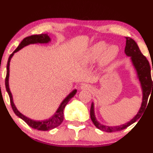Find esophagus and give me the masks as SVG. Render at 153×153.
I'll return each mask as SVG.
<instances>
[{
    "mask_svg": "<svg viewBox=\"0 0 153 153\" xmlns=\"http://www.w3.org/2000/svg\"><path fill=\"white\" fill-rule=\"evenodd\" d=\"M80 88H81L82 90H91L92 89V86L88 84H83Z\"/></svg>",
    "mask_w": 153,
    "mask_h": 153,
    "instance_id": "34e87169",
    "label": "esophagus"
}]
</instances>
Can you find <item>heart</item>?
Returning <instances> with one entry per match:
<instances>
[{"label":"heart","instance_id":"b5f03b06","mask_svg":"<svg viewBox=\"0 0 153 153\" xmlns=\"http://www.w3.org/2000/svg\"><path fill=\"white\" fill-rule=\"evenodd\" d=\"M107 43L101 41L92 45L85 53V59L88 62H93L101 56V62L106 63L115 58L119 53V47L117 45L108 47Z\"/></svg>","mask_w":153,"mask_h":153}]
</instances>
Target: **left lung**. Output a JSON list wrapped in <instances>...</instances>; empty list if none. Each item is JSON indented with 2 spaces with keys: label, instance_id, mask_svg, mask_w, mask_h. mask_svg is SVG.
Here are the masks:
<instances>
[{
  "label": "left lung",
  "instance_id": "obj_1",
  "mask_svg": "<svg viewBox=\"0 0 153 153\" xmlns=\"http://www.w3.org/2000/svg\"><path fill=\"white\" fill-rule=\"evenodd\" d=\"M126 39H127V41H126V47L124 52H125V54L127 56L131 57V62H132L133 65L136 69L137 77L140 82V84H141L142 89H143V102H142L140 111H139L138 113L137 114V115L135 116L134 118L131 119V121H129V122L126 123V124L120 126H116V127L104 126L103 124H100L96 120L94 114V103H92L90 112L91 120H92L94 125L98 129L106 131V132H114V131L123 130V129H126L129 126H130L131 124H132L133 123H134L136 121H137L145 111L147 104L148 97L150 95V93H152L153 91V81L152 80V78H151L150 63H149L146 57L142 53L134 39H132L130 37H126Z\"/></svg>",
  "mask_w": 153,
  "mask_h": 153
}]
</instances>
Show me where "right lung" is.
<instances>
[{"label":"right lung","instance_id":"1","mask_svg":"<svg viewBox=\"0 0 153 153\" xmlns=\"http://www.w3.org/2000/svg\"><path fill=\"white\" fill-rule=\"evenodd\" d=\"M50 38L47 34H36V35H31V36H27V37L24 38L22 40V42L19 44L16 50L13 51V52L10 55L9 58H8V63H7V73H6V80H5V84H6V88L7 92H8V96L10 98V105H11L12 109H13V112L16 114V115L18 116L19 118L25 122L26 124L29 126H30L31 128L35 129H38V130L41 131H48L51 130V129H54V128L58 127L59 125H60L62 124L63 119H64V114H63V111L67 103L69 102V101L71 100L73 96H75L76 94L77 90L73 91L72 92L68 95V96L63 100V101L61 103L60 106H59L58 109L57 110L56 113L52 116L51 118L49 119H46V120L44 121H34L32 119L28 118V117H25L24 115H23L22 113L19 111L18 109L16 108V107L15 106L14 103L13 101V97H12V94L10 91L9 88V85H8V78H9V66H10V61L11 57H13V55L14 54L15 52H18L19 50H20L21 49H22L23 47L27 45H31V44H36V43H48L49 42H50Z\"/></svg>","mask_w":153,"mask_h":153}]
</instances>
